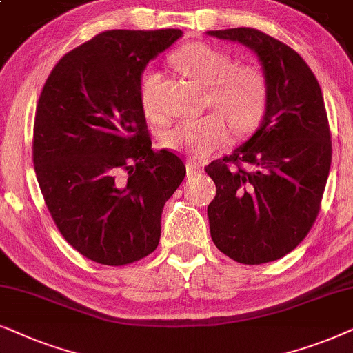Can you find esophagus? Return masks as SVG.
I'll use <instances>...</instances> for the list:
<instances>
[{
  "instance_id": "obj_1",
  "label": "esophagus",
  "mask_w": 353,
  "mask_h": 353,
  "mask_svg": "<svg viewBox=\"0 0 353 353\" xmlns=\"http://www.w3.org/2000/svg\"><path fill=\"white\" fill-rule=\"evenodd\" d=\"M185 168H187V172H189V174L203 172V166H201L200 163H195V161H187Z\"/></svg>"
}]
</instances>
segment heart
Instances as JSON below:
<instances>
[{"instance_id": "obj_1", "label": "heart", "mask_w": 353, "mask_h": 353, "mask_svg": "<svg viewBox=\"0 0 353 353\" xmlns=\"http://www.w3.org/2000/svg\"><path fill=\"white\" fill-rule=\"evenodd\" d=\"M172 63L192 81L208 87L206 105L219 112L200 119L181 121L163 134L161 143L171 152L208 157L231 142V123L237 134H250L261 124L270 105L266 75L255 65L234 64L231 54L201 41L182 46ZM161 75L145 69L139 79V100L148 119L163 117L158 92Z\"/></svg>"}]
</instances>
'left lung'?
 Segmentation results:
<instances>
[{
  "label": "left lung",
  "mask_w": 353,
  "mask_h": 353,
  "mask_svg": "<svg viewBox=\"0 0 353 353\" xmlns=\"http://www.w3.org/2000/svg\"><path fill=\"white\" fill-rule=\"evenodd\" d=\"M255 51L270 85L260 129L206 172L214 245L242 265L279 260L307 237L321 208L332 143L321 87L297 51L250 27L210 30Z\"/></svg>",
  "instance_id": "1"
}]
</instances>
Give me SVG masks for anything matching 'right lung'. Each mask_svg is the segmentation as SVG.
Masks as SVG:
<instances>
[{
    "label": "right lung",
    "instance_id": "1",
    "mask_svg": "<svg viewBox=\"0 0 353 353\" xmlns=\"http://www.w3.org/2000/svg\"><path fill=\"white\" fill-rule=\"evenodd\" d=\"M179 29L106 30L61 58L37 103L32 157L61 236L88 260L124 266L157 250L184 161L153 152L139 79Z\"/></svg>",
    "mask_w": 353,
    "mask_h": 353
}]
</instances>
